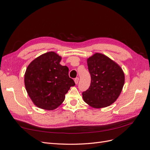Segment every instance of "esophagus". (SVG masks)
<instances>
[{"mask_svg": "<svg viewBox=\"0 0 150 150\" xmlns=\"http://www.w3.org/2000/svg\"><path fill=\"white\" fill-rule=\"evenodd\" d=\"M79 82V78H76L74 79V83L76 84H77Z\"/></svg>", "mask_w": 150, "mask_h": 150, "instance_id": "1", "label": "esophagus"}]
</instances>
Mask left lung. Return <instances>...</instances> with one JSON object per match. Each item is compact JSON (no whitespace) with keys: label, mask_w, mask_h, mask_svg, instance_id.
I'll list each match as a JSON object with an SVG mask.
<instances>
[{"label":"left lung","mask_w":150,"mask_h":150,"mask_svg":"<svg viewBox=\"0 0 150 150\" xmlns=\"http://www.w3.org/2000/svg\"><path fill=\"white\" fill-rule=\"evenodd\" d=\"M91 77L89 89L83 93L85 103L94 108H103L115 103L125 84V74L116 62L96 52L87 59Z\"/></svg>","instance_id":"1"}]
</instances>
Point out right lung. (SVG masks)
Segmentation results:
<instances>
[{
  "label": "right lung",
  "instance_id": "obj_1",
  "mask_svg": "<svg viewBox=\"0 0 150 150\" xmlns=\"http://www.w3.org/2000/svg\"><path fill=\"white\" fill-rule=\"evenodd\" d=\"M62 57L53 51L44 53L32 61L24 74V84L35 105L54 110L64 101L65 94L75 83L69 69L59 63Z\"/></svg>",
  "mask_w": 150,
  "mask_h": 150
}]
</instances>
